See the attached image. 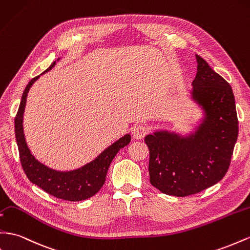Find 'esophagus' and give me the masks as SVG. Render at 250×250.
<instances>
[{"label":"esophagus","mask_w":250,"mask_h":250,"mask_svg":"<svg viewBox=\"0 0 250 250\" xmlns=\"http://www.w3.org/2000/svg\"><path fill=\"white\" fill-rule=\"evenodd\" d=\"M148 132V128L144 125H136L132 128V137L137 140L143 139Z\"/></svg>","instance_id":"esophagus-1"}]
</instances>
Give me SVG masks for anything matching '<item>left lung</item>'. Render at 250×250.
I'll return each mask as SVG.
<instances>
[{
    "instance_id": "8db88e82",
    "label": "left lung",
    "mask_w": 250,
    "mask_h": 250,
    "mask_svg": "<svg viewBox=\"0 0 250 250\" xmlns=\"http://www.w3.org/2000/svg\"><path fill=\"white\" fill-rule=\"evenodd\" d=\"M197 58L191 99L204 111L202 123L188 136L167 130L145 137L149 149L150 183L165 194L187 197L217 184L226 174L239 133L230 85Z\"/></svg>"
}]
</instances>
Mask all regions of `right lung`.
<instances>
[{"mask_svg":"<svg viewBox=\"0 0 250 250\" xmlns=\"http://www.w3.org/2000/svg\"><path fill=\"white\" fill-rule=\"evenodd\" d=\"M56 65V61L43 73L49 71ZM40 78H33L23 92L21 103L15 119L16 139L20 153V161L26 173L27 178L31 183L36 184L44 191L58 199L65 201H83L96 194L105 183L106 174L109 165L121 148L129 144L131 140L130 134L114 142L112 145L100 154L98 158L90 163L84 165L76 170L71 171H57L45 166L32 156L28 146L26 144L23 130V114L25 110L27 94L32 84Z\"/></svg>","mask_w":250,"mask_h":250,"instance_id":"obj_1","label":"right lung"}]
</instances>
